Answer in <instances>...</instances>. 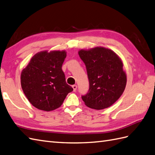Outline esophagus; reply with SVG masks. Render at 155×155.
I'll list each match as a JSON object with an SVG mask.
<instances>
[{
  "label": "esophagus",
  "mask_w": 155,
  "mask_h": 155,
  "mask_svg": "<svg viewBox=\"0 0 155 155\" xmlns=\"http://www.w3.org/2000/svg\"><path fill=\"white\" fill-rule=\"evenodd\" d=\"M72 87H73V91H74V92L76 91V90H77V86L76 84L73 85V86H72Z\"/></svg>",
  "instance_id": "obj_1"
}]
</instances>
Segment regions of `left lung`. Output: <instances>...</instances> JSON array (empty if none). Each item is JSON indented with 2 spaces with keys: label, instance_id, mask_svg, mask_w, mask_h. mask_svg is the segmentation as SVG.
Wrapping results in <instances>:
<instances>
[{
  "label": "left lung",
  "instance_id": "1",
  "mask_svg": "<svg viewBox=\"0 0 155 155\" xmlns=\"http://www.w3.org/2000/svg\"><path fill=\"white\" fill-rule=\"evenodd\" d=\"M86 68L89 90L82 96L86 106L95 110L108 107L123 94L127 77L123 63L112 50L96 47L78 51Z\"/></svg>",
  "mask_w": 155,
  "mask_h": 155
}]
</instances>
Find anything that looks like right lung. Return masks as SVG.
Returning a JSON list of instances; mask_svg holds the SVG:
<instances>
[{
  "label": "right lung",
  "mask_w": 155,
  "mask_h": 155,
  "mask_svg": "<svg viewBox=\"0 0 155 155\" xmlns=\"http://www.w3.org/2000/svg\"><path fill=\"white\" fill-rule=\"evenodd\" d=\"M66 56L65 51L39 52L21 71V88L36 108L46 111L58 108L73 91L62 70Z\"/></svg>",
  "instance_id": "obj_1"
}]
</instances>
